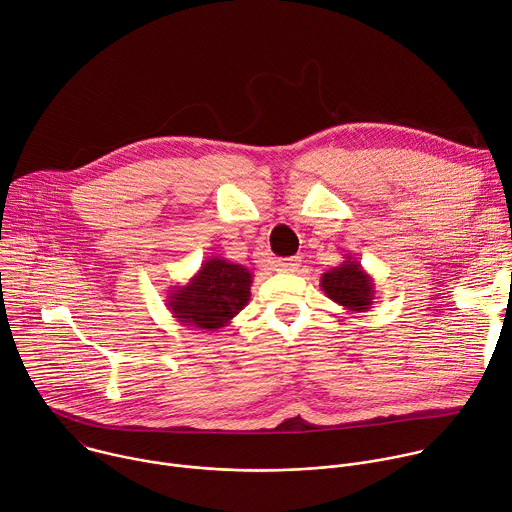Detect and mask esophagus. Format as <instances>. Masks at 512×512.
Masks as SVG:
<instances>
[{
    "label": "esophagus",
    "instance_id": "esophagus-1",
    "mask_svg": "<svg viewBox=\"0 0 512 512\" xmlns=\"http://www.w3.org/2000/svg\"><path fill=\"white\" fill-rule=\"evenodd\" d=\"M298 268V260L296 258H284L276 262V270L278 272H294Z\"/></svg>",
    "mask_w": 512,
    "mask_h": 512
}]
</instances>
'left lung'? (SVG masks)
<instances>
[{
    "label": "left lung",
    "mask_w": 512,
    "mask_h": 512,
    "mask_svg": "<svg viewBox=\"0 0 512 512\" xmlns=\"http://www.w3.org/2000/svg\"><path fill=\"white\" fill-rule=\"evenodd\" d=\"M321 290L347 313H367L375 298V284L361 262L351 254L321 276Z\"/></svg>",
    "instance_id": "obj_1"
}]
</instances>
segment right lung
I'll list each match as a JSON object with an SVG mask.
<instances>
[{
    "label": "right lung",
    "mask_w": 512,
    "mask_h": 512,
    "mask_svg": "<svg viewBox=\"0 0 512 512\" xmlns=\"http://www.w3.org/2000/svg\"><path fill=\"white\" fill-rule=\"evenodd\" d=\"M252 278L254 274L242 264L208 258L189 282L167 292V309L181 325L218 331L248 304Z\"/></svg>",
    "instance_id": "1"
}]
</instances>
